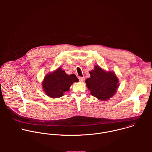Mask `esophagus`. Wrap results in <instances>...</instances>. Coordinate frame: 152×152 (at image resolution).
I'll list each match as a JSON object with an SVG mask.
<instances>
[{
	"instance_id": "obj_1",
	"label": "esophagus",
	"mask_w": 152,
	"mask_h": 152,
	"mask_svg": "<svg viewBox=\"0 0 152 152\" xmlns=\"http://www.w3.org/2000/svg\"><path fill=\"white\" fill-rule=\"evenodd\" d=\"M79 79L80 82H83L85 80V77H79Z\"/></svg>"
}]
</instances>
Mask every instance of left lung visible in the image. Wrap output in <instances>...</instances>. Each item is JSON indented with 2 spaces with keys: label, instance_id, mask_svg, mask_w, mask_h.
<instances>
[{
  "label": "left lung",
  "instance_id": "1",
  "mask_svg": "<svg viewBox=\"0 0 152 152\" xmlns=\"http://www.w3.org/2000/svg\"><path fill=\"white\" fill-rule=\"evenodd\" d=\"M90 74V77L86 79L85 82L92 96L99 100H107L115 94L119 83L114 72H105L96 66Z\"/></svg>",
  "mask_w": 152,
  "mask_h": 152
}]
</instances>
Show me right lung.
<instances>
[{"mask_svg": "<svg viewBox=\"0 0 152 152\" xmlns=\"http://www.w3.org/2000/svg\"><path fill=\"white\" fill-rule=\"evenodd\" d=\"M78 80L75 74L67 75L59 67L45 77L42 85L46 95L52 98H58L69 91L70 86Z\"/></svg>", "mask_w": 152, "mask_h": 152, "instance_id": "obj_1", "label": "right lung"}]
</instances>
